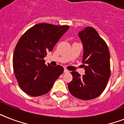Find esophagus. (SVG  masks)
I'll list each match as a JSON object with an SVG mask.
<instances>
[{"label": "esophagus", "mask_w": 124, "mask_h": 124, "mask_svg": "<svg viewBox=\"0 0 124 124\" xmlns=\"http://www.w3.org/2000/svg\"><path fill=\"white\" fill-rule=\"evenodd\" d=\"M64 72L65 73H69V71H68L66 68H64Z\"/></svg>", "instance_id": "1"}]
</instances>
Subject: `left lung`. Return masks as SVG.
<instances>
[{"mask_svg":"<svg viewBox=\"0 0 124 124\" xmlns=\"http://www.w3.org/2000/svg\"><path fill=\"white\" fill-rule=\"evenodd\" d=\"M84 47L82 62L85 75L72 71L73 80L68 84L70 93L84 100L100 96L111 75L110 54L108 45L92 27L78 33Z\"/></svg>","mask_w":124,"mask_h":124,"instance_id":"left-lung-1","label":"left lung"}]
</instances>
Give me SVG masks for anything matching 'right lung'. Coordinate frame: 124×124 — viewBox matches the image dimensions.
<instances>
[{"label":"right lung","instance_id":"1","mask_svg":"<svg viewBox=\"0 0 124 124\" xmlns=\"http://www.w3.org/2000/svg\"><path fill=\"white\" fill-rule=\"evenodd\" d=\"M69 28L38 24L20 37L15 49L13 65L18 85L26 93L32 96L46 94L63 73L62 66H46L44 58Z\"/></svg>","mask_w":124,"mask_h":124}]
</instances>
